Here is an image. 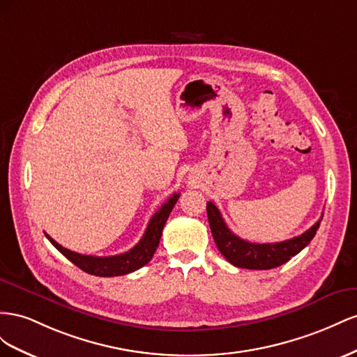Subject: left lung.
<instances>
[{
    "mask_svg": "<svg viewBox=\"0 0 357 357\" xmlns=\"http://www.w3.org/2000/svg\"><path fill=\"white\" fill-rule=\"evenodd\" d=\"M208 220L213 241H215L220 252L226 257L233 266L243 269H273L281 266L291 257L296 256L317 233L323 213L320 220L314 224L311 229L303 231L302 235L291 238L289 241L275 242V243H256L243 241L233 233L227 224L224 222L221 212L213 202L206 203Z\"/></svg>",
    "mask_w": 357,
    "mask_h": 357,
    "instance_id": "8db88e82",
    "label": "left lung"
}]
</instances>
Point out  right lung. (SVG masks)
I'll use <instances>...</instances> for the list:
<instances>
[{
  "instance_id": "right-lung-1",
  "label": "right lung",
  "mask_w": 357,
  "mask_h": 357,
  "mask_svg": "<svg viewBox=\"0 0 357 357\" xmlns=\"http://www.w3.org/2000/svg\"><path fill=\"white\" fill-rule=\"evenodd\" d=\"M179 196V192H175L166 203H162V206L154 213V217L148 222V227L144 233V236H142L136 247H133L127 252L116 254V256H85V254L70 251L63 245H59V243L50 238L47 233H45V235L63 256H66L71 263H75L79 269H82L89 275H96V277H118V275H127L130 272L140 269L142 266H145L146 263L151 261L160 243L162 227H165V224Z\"/></svg>"
}]
</instances>
